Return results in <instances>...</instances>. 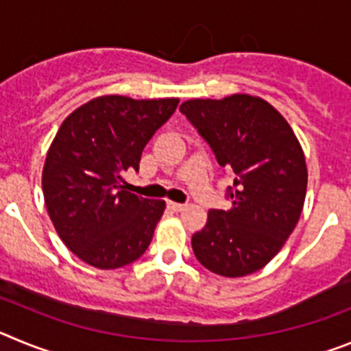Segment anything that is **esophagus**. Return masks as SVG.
Returning <instances> with one entry per match:
<instances>
[{"mask_svg":"<svg viewBox=\"0 0 351 351\" xmlns=\"http://www.w3.org/2000/svg\"><path fill=\"white\" fill-rule=\"evenodd\" d=\"M169 207H170V209H172V210H176V213H181V210H184V209H186V207H188V206H186V204H178V202H169Z\"/></svg>","mask_w":351,"mask_h":351,"instance_id":"34e87169","label":"esophagus"}]
</instances>
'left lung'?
<instances>
[{"label": "left lung", "mask_w": 351, "mask_h": 351, "mask_svg": "<svg viewBox=\"0 0 351 351\" xmlns=\"http://www.w3.org/2000/svg\"><path fill=\"white\" fill-rule=\"evenodd\" d=\"M179 110L234 181L225 193L230 209H210L191 237L195 256L225 278L253 274L274 258L302 213L308 170L299 141L256 96L188 100Z\"/></svg>", "instance_id": "8db88e82"}]
</instances>
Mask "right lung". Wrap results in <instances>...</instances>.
<instances>
[{
	"instance_id": "right-lung-1",
	"label": "right lung",
	"mask_w": 351,
	"mask_h": 351,
	"mask_svg": "<svg viewBox=\"0 0 351 351\" xmlns=\"http://www.w3.org/2000/svg\"><path fill=\"white\" fill-rule=\"evenodd\" d=\"M178 104L101 96L71 112L56 133L42 173L43 198L61 241L82 262L123 267L151 244L165 202L130 193L123 176L138 172L145 144Z\"/></svg>"
}]
</instances>
